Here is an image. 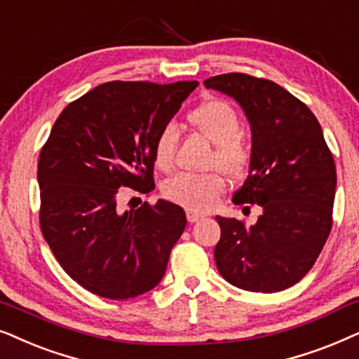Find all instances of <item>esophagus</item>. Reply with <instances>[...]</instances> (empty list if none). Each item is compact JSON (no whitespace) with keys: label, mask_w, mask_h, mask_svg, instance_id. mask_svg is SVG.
Listing matches in <instances>:
<instances>
[{"label":"esophagus","mask_w":359,"mask_h":359,"mask_svg":"<svg viewBox=\"0 0 359 359\" xmlns=\"http://www.w3.org/2000/svg\"><path fill=\"white\" fill-rule=\"evenodd\" d=\"M200 218H202V215H198V213H195V212H187L189 223H197Z\"/></svg>","instance_id":"34e87169"}]
</instances>
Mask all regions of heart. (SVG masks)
Instances as JSON below:
<instances>
[{
  "instance_id": "heart-1",
  "label": "heart",
  "mask_w": 359,
  "mask_h": 359,
  "mask_svg": "<svg viewBox=\"0 0 359 359\" xmlns=\"http://www.w3.org/2000/svg\"><path fill=\"white\" fill-rule=\"evenodd\" d=\"M187 119L200 135L215 144L210 157L212 169H219L231 179H240L246 174L252 151L240 135L241 121L231 103L222 98H208L190 109ZM177 140L179 136L172 124H167L157 133L152 144V157L161 170H170L174 165ZM224 187L226 182L219 172L205 175L180 174L162 185V195L189 212H207L215 207Z\"/></svg>"
}]
</instances>
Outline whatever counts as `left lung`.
Segmentation results:
<instances>
[{"instance_id": "8db88e82", "label": "left lung", "mask_w": 359, "mask_h": 359, "mask_svg": "<svg viewBox=\"0 0 359 359\" xmlns=\"http://www.w3.org/2000/svg\"><path fill=\"white\" fill-rule=\"evenodd\" d=\"M203 85L235 98L250 121V174L233 202L262 210L251 226L217 217L218 272L250 292H279L312 269L330 235L335 161L315 114L280 85L248 74L210 76Z\"/></svg>"}]
</instances>
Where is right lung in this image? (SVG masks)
<instances>
[{
    "instance_id": "add662e5",
    "label": "right lung",
    "mask_w": 359,
    "mask_h": 359,
    "mask_svg": "<svg viewBox=\"0 0 359 359\" xmlns=\"http://www.w3.org/2000/svg\"><path fill=\"white\" fill-rule=\"evenodd\" d=\"M198 82H108L67 104L42 146V236L67 274L111 300L154 289L184 233V208L157 200L119 212V187L154 189L152 144Z\"/></svg>"
}]
</instances>
